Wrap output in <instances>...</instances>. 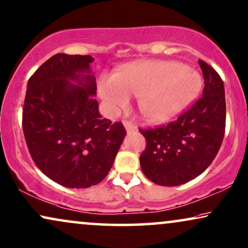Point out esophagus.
I'll list each match as a JSON object with an SVG mask.
<instances>
[{
	"label": "esophagus",
	"mask_w": 248,
	"mask_h": 248,
	"mask_svg": "<svg viewBox=\"0 0 248 248\" xmlns=\"http://www.w3.org/2000/svg\"><path fill=\"white\" fill-rule=\"evenodd\" d=\"M123 124H124V126H125V128H126L127 132H133V131L137 130L136 125H134L133 123H131L130 121H124Z\"/></svg>",
	"instance_id": "1"
}]
</instances>
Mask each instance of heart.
Masks as SVG:
<instances>
[{
  "label": "heart",
  "mask_w": 248,
  "mask_h": 248,
  "mask_svg": "<svg viewBox=\"0 0 248 248\" xmlns=\"http://www.w3.org/2000/svg\"><path fill=\"white\" fill-rule=\"evenodd\" d=\"M201 88L199 74L174 61L149 60L124 67L117 75H104L99 91L109 109L126 108L131 95L140 96V109L148 120L167 121L190 102Z\"/></svg>",
  "instance_id": "heart-1"
}]
</instances>
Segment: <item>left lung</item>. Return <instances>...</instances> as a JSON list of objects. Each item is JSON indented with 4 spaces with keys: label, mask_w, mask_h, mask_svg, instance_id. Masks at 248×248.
<instances>
[{
    "label": "left lung",
    "mask_w": 248,
    "mask_h": 248,
    "mask_svg": "<svg viewBox=\"0 0 248 248\" xmlns=\"http://www.w3.org/2000/svg\"><path fill=\"white\" fill-rule=\"evenodd\" d=\"M204 76L202 96L171 123L140 132L146 149L140 155L143 174L150 181L175 187L202 174L222 144L226 131V96L215 69L199 59Z\"/></svg>",
    "instance_id": "8db88e82"
}]
</instances>
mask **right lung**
Instances as JSON below:
<instances>
[{
  "label": "right lung",
  "instance_id": "add662e5",
  "mask_svg": "<svg viewBox=\"0 0 248 248\" xmlns=\"http://www.w3.org/2000/svg\"><path fill=\"white\" fill-rule=\"evenodd\" d=\"M93 60L54 54L31 76L26 91L22 130L31 158L47 178L67 188L101 182L126 136L121 122L99 114Z\"/></svg>",
  "mask_w": 248,
  "mask_h": 248
}]
</instances>
